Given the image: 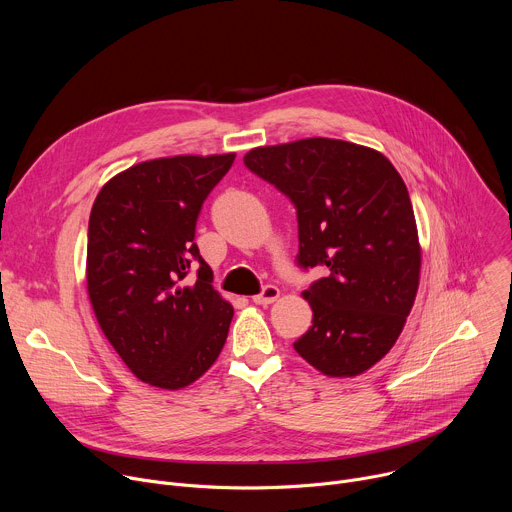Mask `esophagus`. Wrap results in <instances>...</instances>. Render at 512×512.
I'll return each mask as SVG.
<instances>
[{
	"label": "esophagus",
	"instance_id": "obj_1",
	"mask_svg": "<svg viewBox=\"0 0 512 512\" xmlns=\"http://www.w3.org/2000/svg\"><path fill=\"white\" fill-rule=\"evenodd\" d=\"M277 298H279V287H275V285H265L261 294L253 296V302L259 304V306H267V304H273Z\"/></svg>",
	"mask_w": 512,
	"mask_h": 512
}]
</instances>
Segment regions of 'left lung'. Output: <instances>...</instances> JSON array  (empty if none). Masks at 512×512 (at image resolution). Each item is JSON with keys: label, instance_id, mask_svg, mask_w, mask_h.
I'll list each match as a JSON object with an SVG mask.
<instances>
[{"label": "left lung", "instance_id": "1", "mask_svg": "<svg viewBox=\"0 0 512 512\" xmlns=\"http://www.w3.org/2000/svg\"><path fill=\"white\" fill-rule=\"evenodd\" d=\"M243 162L296 204L300 265L326 269L302 294L314 324L296 352L326 377L369 371L397 342L419 287L403 178L381 152L330 137L261 145Z\"/></svg>", "mask_w": 512, "mask_h": 512}]
</instances>
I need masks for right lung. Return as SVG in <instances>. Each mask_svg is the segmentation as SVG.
Returning <instances> with one entry per match:
<instances>
[{"label": "right lung", "mask_w": 512, "mask_h": 512, "mask_svg": "<svg viewBox=\"0 0 512 512\" xmlns=\"http://www.w3.org/2000/svg\"><path fill=\"white\" fill-rule=\"evenodd\" d=\"M237 154L172 156L115 174L89 218L87 294L109 344L143 383L178 391L221 354L233 306L194 243L210 190ZM200 263L194 284L189 263Z\"/></svg>", "instance_id": "1"}]
</instances>
